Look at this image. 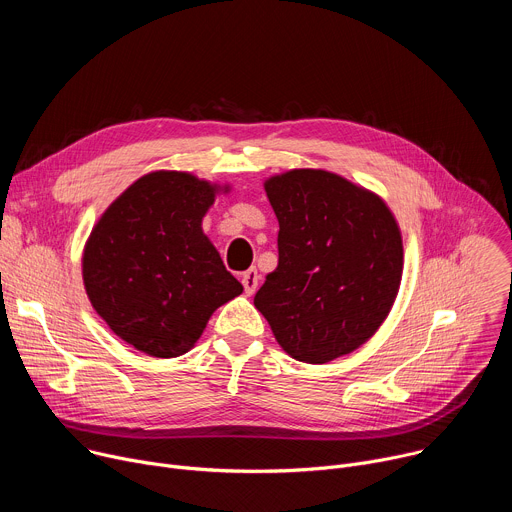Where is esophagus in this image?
<instances>
[{
	"label": "esophagus",
	"mask_w": 512,
	"mask_h": 512,
	"mask_svg": "<svg viewBox=\"0 0 512 512\" xmlns=\"http://www.w3.org/2000/svg\"><path fill=\"white\" fill-rule=\"evenodd\" d=\"M241 283H243V287H245V294H247V296H253L257 285H259V273H257V269H255V267L247 269V271L241 275Z\"/></svg>",
	"instance_id": "obj_1"
}]
</instances>
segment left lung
I'll use <instances>...</instances> for the list:
<instances>
[{
    "instance_id": "1",
    "label": "left lung",
    "mask_w": 512,
    "mask_h": 512,
    "mask_svg": "<svg viewBox=\"0 0 512 512\" xmlns=\"http://www.w3.org/2000/svg\"><path fill=\"white\" fill-rule=\"evenodd\" d=\"M279 223L277 267L255 294L279 346L324 364L367 342L401 283L395 216L373 192L332 172L291 170L265 182Z\"/></svg>"
}]
</instances>
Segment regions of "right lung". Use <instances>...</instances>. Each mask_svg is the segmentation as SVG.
I'll return each instance as SVG.
<instances>
[{
  "instance_id": "right-lung-1",
  "label": "right lung",
  "mask_w": 512,
  "mask_h": 512,
  "mask_svg": "<svg viewBox=\"0 0 512 512\" xmlns=\"http://www.w3.org/2000/svg\"><path fill=\"white\" fill-rule=\"evenodd\" d=\"M214 192L186 172H152L105 210L87 241L93 308L145 354L188 352L212 312L243 291L200 227Z\"/></svg>"
}]
</instances>
